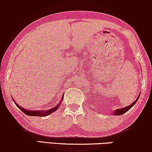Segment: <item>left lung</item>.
I'll return each mask as SVG.
<instances>
[{
  "label": "left lung",
  "mask_w": 152,
  "mask_h": 152,
  "mask_svg": "<svg viewBox=\"0 0 152 152\" xmlns=\"http://www.w3.org/2000/svg\"><path fill=\"white\" fill-rule=\"evenodd\" d=\"M139 97H140V95H138V98H137L136 100H135L134 102H133L132 104L131 105H129V106H128V107H124V108H123V109H117V110H115V111H114V112H113V113L115 114V115H122V114H124V113H125L126 111H128L131 108H132L133 106H134L135 104L136 103V102L138 101V98H139Z\"/></svg>",
  "instance_id": "8db88e82"
}]
</instances>
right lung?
I'll return each mask as SVG.
<instances>
[{
    "label": "right lung",
    "instance_id": "1",
    "mask_svg": "<svg viewBox=\"0 0 152 152\" xmlns=\"http://www.w3.org/2000/svg\"><path fill=\"white\" fill-rule=\"evenodd\" d=\"M63 99H64V95H63V97H62L61 102H62V100H63ZM13 101L14 102V99H13ZM61 102H60V103L59 104L57 105V106H55V107H53V109H50L47 110V111H28V110H26V109H23V108L20 107V106H18L17 104L15 102H14V103H15V104L17 106V107L18 108V109L21 110V111L23 112L25 114H26V115H30V116H41V117H43V116L48 115L49 114H50L52 113H53L54 111H55L56 110L58 109V107H59L60 104H61Z\"/></svg>",
    "mask_w": 152,
    "mask_h": 152
}]
</instances>
